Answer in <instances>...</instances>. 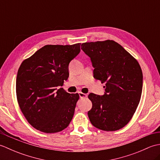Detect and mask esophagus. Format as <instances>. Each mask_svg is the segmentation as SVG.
<instances>
[{
  "mask_svg": "<svg viewBox=\"0 0 160 160\" xmlns=\"http://www.w3.org/2000/svg\"><path fill=\"white\" fill-rule=\"evenodd\" d=\"M78 94H79L80 98H85L87 97V94L80 92H80H78Z\"/></svg>",
  "mask_w": 160,
  "mask_h": 160,
  "instance_id": "esophagus-1",
  "label": "esophagus"
}]
</instances>
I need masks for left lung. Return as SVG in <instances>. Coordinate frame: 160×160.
I'll return each mask as SVG.
<instances>
[{
	"label": "left lung",
	"mask_w": 160,
	"mask_h": 160,
	"mask_svg": "<svg viewBox=\"0 0 160 160\" xmlns=\"http://www.w3.org/2000/svg\"><path fill=\"white\" fill-rule=\"evenodd\" d=\"M81 49L91 58L93 77L105 83L103 96L90 93L91 123L106 131L123 128L140 103L143 75L137 60L113 40L84 42Z\"/></svg>",
	"instance_id": "obj_1"
}]
</instances>
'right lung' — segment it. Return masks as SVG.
Wrapping results in <instances>:
<instances>
[{
    "mask_svg": "<svg viewBox=\"0 0 160 160\" xmlns=\"http://www.w3.org/2000/svg\"><path fill=\"white\" fill-rule=\"evenodd\" d=\"M80 45H47L20 64L17 100L26 120L37 130L60 132L72 120L79 95L58 88L69 78V64L80 53Z\"/></svg>",
    "mask_w": 160,
    "mask_h": 160,
    "instance_id": "right-lung-1",
    "label": "right lung"
}]
</instances>
